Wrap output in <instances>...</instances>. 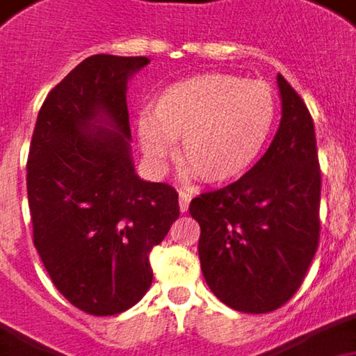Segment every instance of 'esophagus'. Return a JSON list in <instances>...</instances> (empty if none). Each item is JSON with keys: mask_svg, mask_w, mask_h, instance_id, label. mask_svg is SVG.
Listing matches in <instances>:
<instances>
[{"mask_svg": "<svg viewBox=\"0 0 356 356\" xmlns=\"http://www.w3.org/2000/svg\"><path fill=\"white\" fill-rule=\"evenodd\" d=\"M190 202H192V195L186 192H180V197H178V203H180V211H188L190 207Z\"/></svg>", "mask_w": 356, "mask_h": 356, "instance_id": "34e87169", "label": "esophagus"}]
</instances>
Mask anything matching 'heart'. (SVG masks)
Segmentation results:
<instances>
[{
	"instance_id": "b5f03b06",
	"label": "heart",
	"mask_w": 356,
	"mask_h": 356,
	"mask_svg": "<svg viewBox=\"0 0 356 356\" xmlns=\"http://www.w3.org/2000/svg\"><path fill=\"white\" fill-rule=\"evenodd\" d=\"M277 120L273 87L229 73H203L164 89L137 126L147 163L163 172L180 141V159L197 180L225 186L257 163Z\"/></svg>"
}]
</instances>
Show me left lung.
Instances as JSON below:
<instances>
[{
	"mask_svg": "<svg viewBox=\"0 0 356 356\" xmlns=\"http://www.w3.org/2000/svg\"><path fill=\"white\" fill-rule=\"evenodd\" d=\"M283 116L266 154L240 180L200 193V261L213 295L246 314L273 312L305 281L320 244V192L314 120L277 75Z\"/></svg>",
	"mask_w": 356,
	"mask_h": 356,
	"instance_id": "1",
	"label": "left lung"
}]
</instances>
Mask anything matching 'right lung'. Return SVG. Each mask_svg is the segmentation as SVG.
Instances as JSON below:
<instances>
[{
    "instance_id": "right-lung-1",
    "label": "right lung",
    "mask_w": 356,
    "mask_h": 356,
    "mask_svg": "<svg viewBox=\"0 0 356 356\" xmlns=\"http://www.w3.org/2000/svg\"><path fill=\"white\" fill-rule=\"evenodd\" d=\"M149 58L97 54L48 92L36 118L26 193L33 242L75 308L114 316L153 283L151 250L180 215L178 193L136 174L127 79Z\"/></svg>"
}]
</instances>
